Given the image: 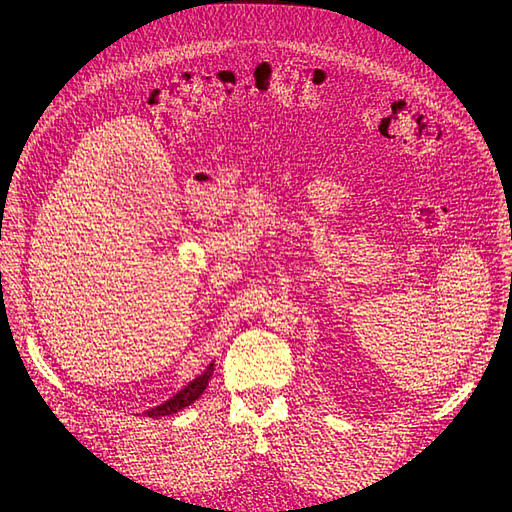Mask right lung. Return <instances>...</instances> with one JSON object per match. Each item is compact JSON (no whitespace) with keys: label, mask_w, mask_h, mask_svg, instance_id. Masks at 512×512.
<instances>
[{"label":"right lung","mask_w":512,"mask_h":512,"mask_svg":"<svg viewBox=\"0 0 512 512\" xmlns=\"http://www.w3.org/2000/svg\"><path fill=\"white\" fill-rule=\"evenodd\" d=\"M211 371H213V365L205 371L203 376H198L196 380H192L188 386H185L183 391H179L175 397H170L168 401H164L162 406L158 408H151L145 412V416L149 418H158V416H168V414H177L179 410L188 408L190 404H194V401L203 395V391L207 389L209 384V378H211Z\"/></svg>","instance_id":"obj_1"}]
</instances>
